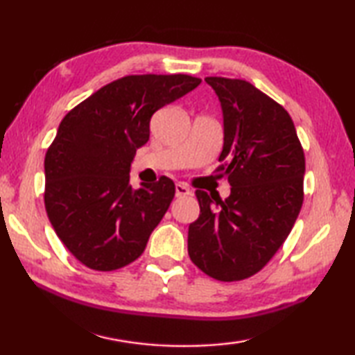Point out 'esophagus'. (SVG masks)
<instances>
[{"instance_id":"esophagus-1","label":"esophagus","mask_w":355,"mask_h":355,"mask_svg":"<svg viewBox=\"0 0 355 355\" xmlns=\"http://www.w3.org/2000/svg\"><path fill=\"white\" fill-rule=\"evenodd\" d=\"M175 196H177V197L191 196V189L188 188V186H184L183 183H177V184H175Z\"/></svg>"}]
</instances>
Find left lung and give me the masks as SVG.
I'll list each match as a JSON object with an SVG mask.
<instances>
[{
    "mask_svg": "<svg viewBox=\"0 0 355 355\" xmlns=\"http://www.w3.org/2000/svg\"><path fill=\"white\" fill-rule=\"evenodd\" d=\"M224 112L225 200L197 189L199 219L188 232L192 263L220 282L244 280L285 243L304 202V148L290 114L244 80L207 76Z\"/></svg>",
    "mask_w": 355,
    "mask_h": 355,
    "instance_id": "obj_1",
    "label": "left lung"
}]
</instances>
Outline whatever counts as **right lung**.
I'll list each match as a JSON object with an SVG mask.
<instances>
[{"instance_id":"1","label":"right lung","mask_w":355,"mask_h":355,"mask_svg":"<svg viewBox=\"0 0 355 355\" xmlns=\"http://www.w3.org/2000/svg\"><path fill=\"white\" fill-rule=\"evenodd\" d=\"M202 83L191 75H127L70 110L45 155V209L84 266L116 271L139 258L175 196L171 178L130 186L153 114Z\"/></svg>"}]
</instances>
